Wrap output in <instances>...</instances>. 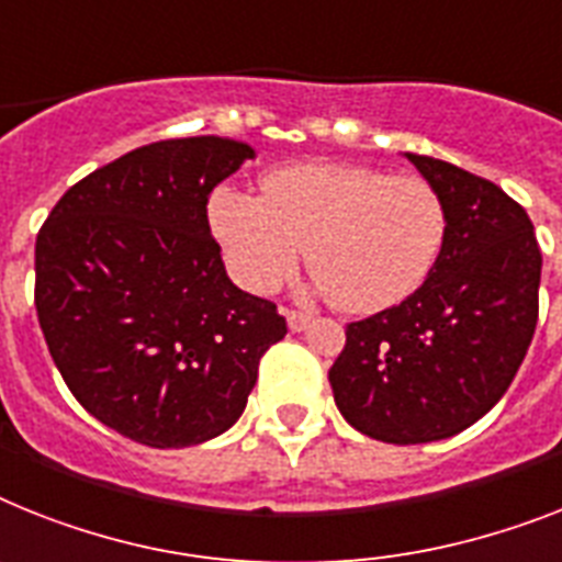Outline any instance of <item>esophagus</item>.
Segmentation results:
<instances>
[{"mask_svg":"<svg viewBox=\"0 0 562 562\" xmlns=\"http://www.w3.org/2000/svg\"><path fill=\"white\" fill-rule=\"evenodd\" d=\"M310 322H313V315L304 313V310H286V324H290L292 333L307 330Z\"/></svg>","mask_w":562,"mask_h":562,"instance_id":"esophagus-1","label":"esophagus"}]
</instances>
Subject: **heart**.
Returning <instances> with one entry per match:
<instances>
[{
  "label": "heart",
  "mask_w": 562,
  "mask_h": 562,
  "mask_svg": "<svg viewBox=\"0 0 562 562\" xmlns=\"http://www.w3.org/2000/svg\"><path fill=\"white\" fill-rule=\"evenodd\" d=\"M263 198L217 187L209 226L226 267L252 292H272L307 261L327 299L379 313L411 299L445 247L442 198L428 180L347 164H295L263 178Z\"/></svg>",
  "instance_id": "1"
}]
</instances>
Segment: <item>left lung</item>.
Segmentation results:
<instances>
[{"mask_svg": "<svg viewBox=\"0 0 562 562\" xmlns=\"http://www.w3.org/2000/svg\"><path fill=\"white\" fill-rule=\"evenodd\" d=\"M405 157L442 198L445 247L411 299L347 324L330 368L341 416L391 445L448 439L497 405L535 338L542 270L531 217L497 183Z\"/></svg>", "mask_w": 562, "mask_h": 562, "instance_id": "1", "label": "left lung"}]
</instances>
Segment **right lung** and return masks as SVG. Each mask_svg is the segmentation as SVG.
I'll list each match as a JSON object with an SVG mask.
<instances>
[{
    "label": "right lung",
    "instance_id": "obj_1",
    "mask_svg": "<svg viewBox=\"0 0 562 562\" xmlns=\"http://www.w3.org/2000/svg\"><path fill=\"white\" fill-rule=\"evenodd\" d=\"M252 157L215 134L148 143L74 183L36 235L50 359L88 414L134 442L229 430L286 336L272 301L232 284L209 232V192Z\"/></svg>",
    "mask_w": 562,
    "mask_h": 562
}]
</instances>
